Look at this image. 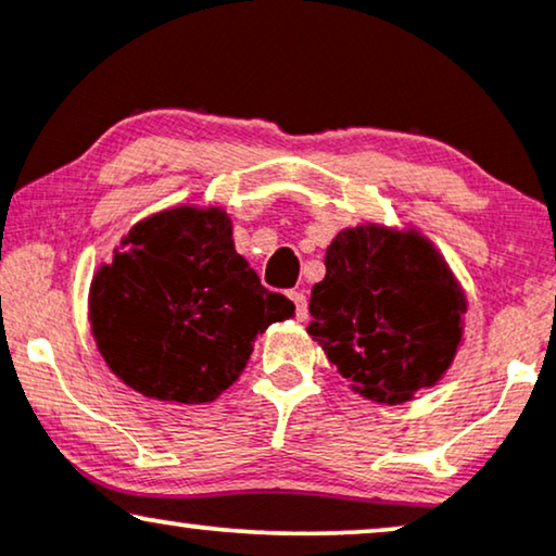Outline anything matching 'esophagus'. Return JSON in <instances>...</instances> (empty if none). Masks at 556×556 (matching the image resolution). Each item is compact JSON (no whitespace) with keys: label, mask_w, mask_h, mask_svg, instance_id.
<instances>
[{"label":"esophagus","mask_w":556,"mask_h":556,"mask_svg":"<svg viewBox=\"0 0 556 556\" xmlns=\"http://www.w3.org/2000/svg\"><path fill=\"white\" fill-rule=\"evenodd\" d=\"M288 295H291V301H293V306H295V318H299V321H306V318H308V301H306V295H303L301 291H291Z\"/></svg>","instance_id":"obj_1"}]
</instances>
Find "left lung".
I'll return each mask as SVG.
<instances>
[{"instance_id":"1","label":"left lung","mask_w":556,"mask_h":556,"mask_svg":"<svg viewBox=\"0 0 556 556\" xmlns=\"http://www.w3.org/2000/svg\"><path fill=\"white\" fill-rule=\"evenodd\" d=\"M324 265L308 333L349 387L400 405L438 384L460 346L468 303L435 245L417 230L346 227Z\"/></svg>"}]
</instances>
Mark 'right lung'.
I'll return each instance as SVG.
<instances>
[{
    "label": "right lung",
    "mask_w": 556,
    "mask_h": 556,
    "mask_svg": "<svg viewBox=\"0 0 556 556\" xmlns=\"http://www.w3.org/2000/svg\"><path fill=\"white\" fill-rule=\"evenodd\" d=\"M295 306L261 286L219 207H174L136 223L90 283L101 356L143 397L212 402L242 375L253 341Z\"/></svg>",
    "instance_id": "right-lung-1"
}]
</instances>
